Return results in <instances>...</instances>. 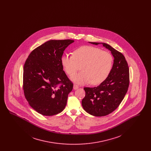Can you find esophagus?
<instances>
[{
	"label": "esophagus",
	"instance_id": "obj_1",
	"mask_svg": "<svg viewBox=\"0 0 151 151\" xmlns=\"http://www.w3.org/2000/svg\"><path fill=\"white\" fill-rule=\"evenodd\" d=\"M79 88V86H78L77 84H74V85H73V89H78Z\"/></svg>",
	"mask_w": 151,
	"mask_h": 151
}]
</instances>
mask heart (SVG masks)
I'll list each match as a JSON object with an SVG mask.
<instances>
[{
    "mask_svg": "<svg viewBox=\"0 0 151 151\" xmlns=\"http://www.w3.org/2000/svg\"><path fill=\"white\" fill-rule=\"evenodd\" d=\"M61 64L65 72L71 76L80 66L82 71L71 77L79 84L89 83L99 85L107 79L111 71L113 57L110 52L92 46H83L75 49L72 56L63 55Z\"/></svg>",
    "mask_w": 151,
    "mask_h": 151,
    "instance_id": "heart-1",
    "label": "heart"
}]
</instances>
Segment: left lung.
<instances>
[{
  "mask_svg": "<svg viewBox=\"0 0 151 151\" xmlns=\"http://www.w3.org/2000/svg\"><path fill=\"white\" fill-rule=\"evenodd\" d=\"M101 43L114 58L113 67L107 79L100 86L84 88L86 96L81 101L84 110L96 116H105L114 111L123 100L129 83V68L124 55L107 43Z\"/></svg>",
  "mask_w": 151,
  "mask_h": 151,
  "instance_id": "obj_1",
  "label": "left lung"
}]
</instances>
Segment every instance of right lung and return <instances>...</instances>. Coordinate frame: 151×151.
<instances>
[{
	"mask_svg": "<svg viewBox=\"0 0 151 151\" xmlns=\"http://www.w3.org/2000/svg\"><path fill=\"white\" fill-rule=\"evenodd\" d=\"M72 40H50L29 54L24 65L23 90L30 106L38 113L52 116L62 112L73 88L61 64Z\"/></svg>",
	"mask_w": 151,
	"mask_h": 151,
	"instance_id": "add662e5",
	"label": "right lung"
}]
</instances>
